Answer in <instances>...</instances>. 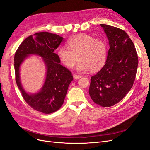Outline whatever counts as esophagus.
Returning a JSON list of instances; mask_svg holds the SVG:
<instances>
[{
	"label": "esophagus",
	"mask_w": 150,
	"mask_h": 150,
	"mask_svg": "<svg viewBox=\"0 0 150 150\" xmlns=\"http://www.w3.org/2000/svg\"><path fill=\"white\" fill-rule=\"evenodd\" d=\"M74 78L75 79H79V78H81V76H79V75H77V74H74Z\"/></svg>",
	"instance_id": "esophagus-1"
}]
</instances>
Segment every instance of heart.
<instances>
[{
	"label": "heart",
	"mask_w": 150,
	"mask_h": 150,
	"mask_svg": "<svg viewBox=\"0 0 150 150\" xmlns=\"http://www.w3.org/2000/svg\"><path fill=\"white\" fill-rule=\"evenodd\" d=\"M67 45L68 47L61 46L57 50L60 61L67 67H73L78 59L77 70L80 72H87L90 69L97 71L105 64L108 47L103 38L80 34L71 38Z\"/></svg>",
	"instance_id": "1"
}]
</instances>
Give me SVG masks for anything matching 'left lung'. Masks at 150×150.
<instances>
[{"instance_id":"1","label":"left lung","mask_w":150,"mask_h":150,"mask_svg":"<svg viewBox=\"0 0 150 150\" xmlns=\"http://www.w3.org/2000/svg\"><path fill=\"white\" fill-rule=\"evenodd\" d=\"M110 44L106 64L91 78L89 94L102 107L121 101L132 88L138 58L134 45L126 32L116 27L100 24Z\"/></svg>"}]
</instances>
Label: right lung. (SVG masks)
Wrapping results in <instances>:
<instances>
[{
    "instance_id": "obj_1",
    "label": "right lung",
    "mask_w": 150,
    "mask_h": 150,
    "mask_svg": "<svg viewBox=\"0 0 150 150\" xmlns=\"http://www.w3.org/2000/svg\"><path fill=\"white\" fill-rule=\"evenodd\" d=\"M62 40V37L47 32L35 33L21 44L14 56L16 81L22 97L32 108L44 114L52 113L62 106L68 87L73 79L71 72L59 64L61 61L57 54L54 52ZM30 54L42 57L47 67L43 87L35 95L27 93L20 81V66Z\"/></svg>"
}]
</instances>
